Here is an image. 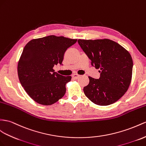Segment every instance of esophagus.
Wrapping results in <instances>:
<instances>
[{
    "instance_id": "esophagus-1",
    "label": "esophagus",
    "mask_w": 146,
    "mask_h": 146,
    "mask_svg": "<svg viewBox=\"0 0 146 146\" xmlns=\"http://www.w3.org/2000/svg\"><path fill=\"white\" fill-rule=\"evenodd\" d=\"M72 77L73 78H74V79H78V78L80 77V75H79V74H74L72 75Z\"/></svg>"
}]
</instances>
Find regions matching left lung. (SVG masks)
<instances>
[{"label":"left lung","instance_id":"obj_1","mask_svg":"<svg viewBox=\"0 0 146 146\" xmlns=\"http://www.w3.org/2000/svg\"><path fill=\"white\" fill-rule=\"evenodd\" d=\"M78 42L100 73L99 79L89 76L84 94L98 106L117 102L128 91L132 79L133 62L129 52L108 39H78Z\"/></svg>","mask_w":146,"mask_h":146}]
</instances>
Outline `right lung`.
<instances>
[{"label":"right lung","mask_w":146,"mask_h":146,"mask_svg":"<svg viewBox=\"0 0 146 146\" xmlns=\"http://www.w3.org/2000/svg\"><path fill=\"white\" fill-rule=\"evenodd\" d=\"M77 39L48 36L31 40L23 48L18 63V78L25 91L37 103L50 106L62 98L66 84L72 76L55 72V65L62 64L67 48Z\"/></svg>","instance_id":"right-lung-1"}]
</instances>
